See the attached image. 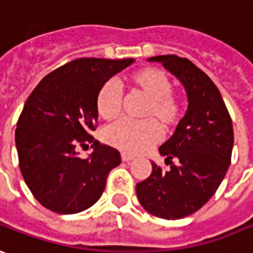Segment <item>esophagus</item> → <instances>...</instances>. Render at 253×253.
<instances>
[{"label":"esophagus","instance_id":"34e87169","mask_svg":"<svg viewBox=\"0 0 253 253\" xmlns=\"http://www.w3.org/2000/svg\"><path fill=\"white\" fill-rule=\"evenodd\" d=\"M121 160H123V162H132V160H133V157H132L130 154L123 153L121 154Z\"/></svg>","mask_w":253,"mask_h":253}]
</instances>
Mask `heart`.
Segmentation results:
<instances>
[{"label":"heart","instance_id":"b5f03b06","mask_svg":"<svg viewBox=\"0 0 253 253\" xmlns=\"http://www.w3.org/2000/svg\"><path fill=\"white\" fill-rule=\"evenodd\" d=\"M128 84L133 91L147 99L143 111L146 121H120L104 132L107 143L126 153H142L156 145L162 130L175 128L184 115V104L175 96L174 84L166 72L157 68H142L128 76ZM96 110L101 120L113 121L121 113V96L113 82L104 83L96 97Z\"/></svg>","mask_w":253,"mask_h":253}]
</instances>
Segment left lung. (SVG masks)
Returning a JSON list of instances; mask_svg holds the SVG:
<instances>
[{"label":"left lung","instance_id":"obj_1","mask_svg":"<svg viewBox=\"0 0 253 253\" xmlns=\"http://www.w3.org/2000/svg\"><path fill=\"white\" fill-rule=\"evenodd\" d=\"M188 96V110L175 132L159 147L169 170L152 163V174L136 184V195L150 214L166 220L191 216L216 194L231 163V117L216 84L189 59L157 55Z\"/></svg>","mask_w":253,"mask_h":253}]
</instances>
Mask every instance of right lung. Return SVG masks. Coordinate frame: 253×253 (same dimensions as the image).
Listing matches in <instances>:
<instances>
[{
	"mask_svg": "<svg viewBox=\"0 0 253 253\" xmlns=\"http://www.w3.org/2000/svg\"><path fill=\"white\" fill-rule=\"evenodd\" d=\"M133 58H78L44 76L29 96L15 130L20 172L45 209L74 214L89 209L106 188L120 152L91 136L100 87ZM93 152L82 159L78 147Z\"/></svg>",
	"mask_w": 253,
	"mask_h": 253,
	"instance_id": "obj_1",
	"label": "right lung"
}]
</instances>
